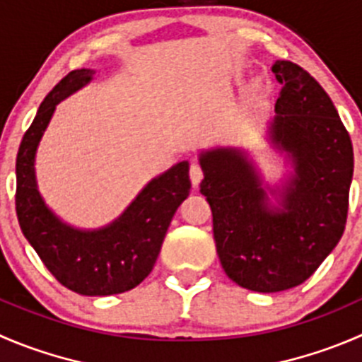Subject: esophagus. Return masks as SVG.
I'll list each match as a JSON object with an SVG mask.
<instances>
[{
    "instance_id": "esophagus-1",
    "label": "esophagus",
    "mask_w": 362,
    "mask_h": 362,
    "mask_svg": "<svg viewBox=\"0 0 362 362\" xmlns=\"http://www.w3.org/2000/svg\"><path fill=\"white\" fill-rule=\"evenodd\" d=\"M189 177H191L192 187L198 189L199 182H202V178H203V171H202V168H199L198 164H192V166H191V171H189Z\"/></svg>"
}]
</instances>
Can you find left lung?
I'll use <instances>...</instances> for the list:
<instances>
[{"instance_id":"left-lung-1","label":"left lung","mask_w":362,"mask_h":362,"mask_svg":"<svg viewBox=\"0 0 362 362\" xmlns=\"http://www.w3.org/2000/svg\"><path fill=\"white\" fill-rule=\"evenodd\" d=\"M272 72L283 90L265 139L288 173L270 185L242 146L199 152V191L212 209L221 265L238 286L262 293L300 285L331 255L354 175L352 141L324 88L286 59Z\"/></svg>"}]
</instances>
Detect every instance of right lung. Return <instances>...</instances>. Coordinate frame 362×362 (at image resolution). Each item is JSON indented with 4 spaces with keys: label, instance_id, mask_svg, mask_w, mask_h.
Segmentation results:
<instances>
[{
    "label": "right lung",
    "instance_id": "right-lung-1",
    "mask_svg": "<svg viewBox=\"0 0 362 362\" xmlns=\"http://www.w3.org/2000/svg\"><path fill=\"white\" fill-rule=\"evenodd\" d=\"M93 76L92 69L72 70L38 107L17 153L16 210L24 237L63 286L81 296L104 297L132 290L152 272L191 180L187 160L177 163L152 178L117 219L93 230L72 226L49 209L35 173L37 148L56 106L92 83Z\"/></svg>",
    "mask_w": 362,
    "mask_h": 362
}]
</instances>
